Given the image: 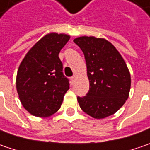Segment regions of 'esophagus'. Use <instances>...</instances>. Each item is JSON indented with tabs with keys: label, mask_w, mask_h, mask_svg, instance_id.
Instances as JSON below:
<instances>
[{
	"label": "esophagus",
	"mask_w": 150,
	"mask_h": 150,
	"mask_svg": "<svg viewBox=\"0 0 150 150\" xmlns=\"http://www.w3.org/2000/svg\"><path fill=\"white\" fill-rule=\"evenodd\" d=\"M75 79H76V76H75V75H73V76H72V77L70 78V80H71V82H72V83H75Z\"/></svg>",
	"instance_id": "1"
}]
</instances>
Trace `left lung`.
Wrapping results in <instances>:
<instances>
[{
  "instance_id": "obj_1",
  "label": "left lung",
  "mask_w": 150,
  "mask_h": 150,
  "mask_svg": "<svg viewBox=\"0 0 150 150\" xmlns=\"http://www.w3.org/2000/svg\"><path fill=\"white\" fill-rule=\"evenodd\" d=\"M82 50L87 67L90 90L77 100L83 112L101 119L117 112L128 98L131 77L127 64L113 45L104 38L74 39Z\"/></svg>"
}]
</instances>
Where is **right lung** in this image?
Here are the masks:
<instances>
[{
  "instance_id": "add662e5",
  "label": "right lung",
  "mask_w": 150,
  "mask_h": 150,
  "mask_svg": "<svg viewBox=\"0 0 150 150\" xmlns=\"http://www.w3.org/2000/svg\"><path fill=\"white\" fill-rule=\"evenodd\" d=\"M69 36L52 33L30 49L16 75V90L24 108L33 116L49 117L60 108L69 81L59 54Z\"/></svg>"
}]
</instances>
